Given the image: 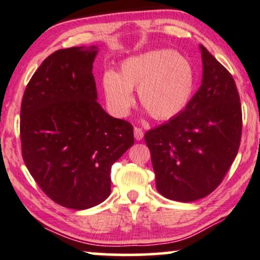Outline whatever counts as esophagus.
I'll return each mask as SVG.
<instances>
[{
	"label": "esophagus",
	"mask_w": 260,
	"mask_h": 260,
	"mask_svg": "<svg viewBox=\"0 0 260 260\" xmlns=\"http://www.w3.org/2000/svg\"><path fill=\"white\" fill-rule=\"evenodd\" d=\"M143 130L141 129V127H137V126H135V129H134V136H135V138H136L137 141H141L143 138Z\"/></svg>",
	"instance_id": "1"
}]
</instances>
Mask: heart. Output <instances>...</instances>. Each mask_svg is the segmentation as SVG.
I'll list each match as a JSON object with an SVG mask.
<instances>
[{"instance_id":"heart-1","label":"heart","mask_w":260,"mask_h":260,"mask_svg":"<svg viewBox=\"0 0 260 260\" xmlns=\"http://www.w3.org/2000/svg\"><path fill=\"white\" fill-rule=\"evenodd\" d=\"M106 104L117 117L129 114L137 89L138 100L156 120L177 117L190 103L194 90V70L185 57L172 50H153L131 56L119 72L103 76Z\"/></svg>"}]
</instances>
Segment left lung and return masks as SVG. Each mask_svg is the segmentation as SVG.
I'll use <instances>...</instances> for the list:
<instances>
[{
  "mask_svg": "<svg viewBox=\"0 0 260 260\" xmlns=\"http://www.w3.org/2000/svg\"><path fill=\"white\" fill-rule=\"evenodd\" d=\"M202 85L183 112L144 135L157 191L178 202L201 200L223 180L241 140L240 96L233 76L200 45Z\"/></svg>",
  "mask_w": 260,
  "mask_h": 260,
  "instance_id": "1",
  "label": "left lung"
}]
</instances>
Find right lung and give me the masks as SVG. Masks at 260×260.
<instances>
[{
	"label": "right lung",
	"instance_id": "right-lung-1",
	"mask_svg": "<svg viewBox=\"0 0 260 260\" xmlns=\"http://www.w3.org/2000/svg\"><path fill=\"white\" fill-rule=\"evenodd\" d=\"M98 46L50 55L27 85L20 138L27 170L62 207L85 210L111 193V167L134 144L129 122L98 103L92 73Z\"/></svg>",
	"mask_w": 260,
	"mask_h": 260
}]
</instances>
